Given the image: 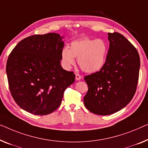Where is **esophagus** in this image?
<instances>
[{
    "instance_id": "34e87169",
    "label": "esophagus",
    "mask_w": 148,
    "mask_h": 148,
    "mask_svg": "<svg viewBox=\"0 0 148 148\" xmlns=\"http://www.w3.org/2000/svg\"><path fill=\"white\" fill-rule=\"evenodd\" d=\"M82 78V76L79 74H76V80H80Z\"/></svg>"
}]
</instances>
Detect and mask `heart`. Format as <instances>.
Instances as JSON below:
<instances>
[{"label":"heart","instance_id":"1","mask_svg":"<svg viewBox=\"0 0 148 148\" xmlns=\"http://www.w3.org/2000/svg\"><path fill=\"white\" fill-rule=\"evenodd\" d=\"M108 52V45L102 39L92 40L84 38L72 42L70 49L64 48L62 50V62L66 69L75 64L74 58L84 71L93 73L98 72L105 64Z\"/></svg>","mask_w":148,"mask_h":148}]
</instances>
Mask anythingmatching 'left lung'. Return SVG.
Segmentation results:
<instances>
[{
    "instance_id": "1",
    "label": "left lung",
    "mask_w": 148,
    "mask_h": 148,
    "mask_svg": "<svg viewBox=\"0 0 148 148\" xmlns=\"http://www.w3.org/2000/svg\"><path fill=\"white\" fill-rule=\"evenodd\" d=\"M110 48L103 66L84 76L88 90L84 97L86 108L106 116L122 110L133 98L139 79L138 50L122 34L108 33Z\"/></svg>"
}]
</instances>
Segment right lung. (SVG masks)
Here are the masks:
<instances>
[{
    "label": "right lung",
    "instance_id": "right-lung-1",
    "mask_svg": "<svg viewBox=\"0 0 148 148\" xmlns=\"http://www.w3.org/2000/svg\"><path fill=\"white\" fill-rule=\"evenodd\" d=\"M64 44L56 33L22 40L8 56L6 71L15 102L35 115H47L60 106L65 90L75 81L74 72L60 65Z\"/></svg>",
    "mask_w": 148,
    "mask_h": 148
}]
</instances>
